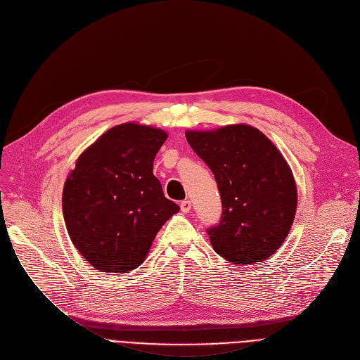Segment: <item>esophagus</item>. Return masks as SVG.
Returning a JSON list of instances; mask_svg holds the SVG:
<instances>
[{
	"label": "esophagus",
	"mask_w": 360,
	"mask_h": 360,
	"mask_svg": "<svg viewBox=\"0 0 360 360\" xmlns=\"http://www.w3.org/2000/svg\"><path fill=\"white\" fill-rule=\"evenodd\" d=\"M181 210H182L184 213H190V212H191V201H188V200L182 201V202H181Z\"/></svg>",
	"instance_id": "esophagus-1"
}]
</instances>
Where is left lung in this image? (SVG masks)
<instances>
[{
  "label": "left lung",
  "mask_w": 360,
  "mask_h": 360,
  "mask_svg": "<svg viewBox=\"0 0 360 360\" xmlns=\"http://www.w3.org/2000/svg\"><path fill=\"white\" fill-rule=\"evenodd\" d=\"M186 141L212 169L221 220L207 231L213 250L233 264H258L288 238L297 207L292 169L266 134L247 124L185 131Z\"/></svg>",
  "instance_id": "obj_1"
}]
</instances>
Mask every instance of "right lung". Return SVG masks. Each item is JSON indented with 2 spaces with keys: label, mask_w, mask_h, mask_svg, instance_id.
Segmentation results:
<instances>
[{
  "label": "right lung",
  "mask_w": 360,
  "mask_h": 360,
  "mask_svg": "<svg viewBox=\"0 0 360 360\" xmlns=\"http://www.w3.org/2000/svg\"><path fill=\"white\" fill-rule=\"evenodd\" d=\"M167 132L139 122L113 127L75 160L63 190L67 232L102 273H127L179 205L165 197L153 162Z\"/></svg>",
  "instance_id": "add662e5"
}]
</instances>
